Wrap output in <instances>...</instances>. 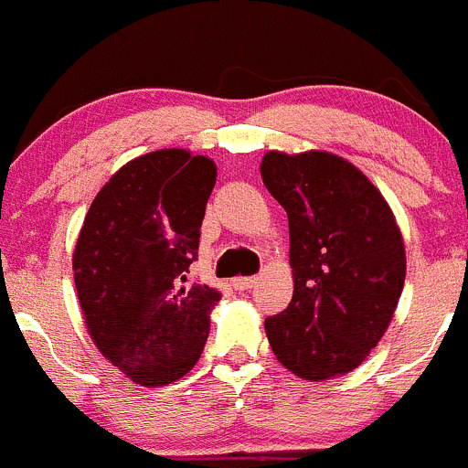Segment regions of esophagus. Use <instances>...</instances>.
<instances>
[{
	"label": "esophagus",
	"mask_w": 468,
	"mask_h": 468,
	"mask_svg": "<svg viewBox=\"0 0 468 468\" xmlns=\"http://www.w3.org/2000/svg\"><path fill=\"white\" fill-rule=\"evenodd\" d=\"M254 284H257V277H236V280L232 282V286L236 291H248V289H252Z\"/></svg>",
	"instance_id": "esophagus-1"
}]
</instances>
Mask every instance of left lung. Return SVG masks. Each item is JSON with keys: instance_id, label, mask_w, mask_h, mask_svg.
<instances>
[{"instance_id": "obj_1", "label": "left lung", "mask_w": 468, "mask_h": 468, "mask_svg": "<svg viewBox=\"0 0 468 468\" xmlns=\"http://www.w3.org/2000/svg\"><path fill=\"white\" fill-rule=\"evenodd\" d=\"M261 179L289 216L293 298L266 318L282 367L309 382L357 368L389 327L405 284L393 211L350 161L330 152H266Z\"/></svg>"}]
</instances>
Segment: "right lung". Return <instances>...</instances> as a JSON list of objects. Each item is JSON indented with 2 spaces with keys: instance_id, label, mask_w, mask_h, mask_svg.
<instances>
[{
  "instance_id": "add662e5",
  "label": "right lung",
  "mask_w": 468,
  "mask_h": 468,
  "mask_svg": "<svg viewBox=\"0 0 468 468\" xmlns=\"http://www.w3.org/2000/svg\"><path fill=\"white\" fill-rule=\"evenodd\" d=\"M216 164L156 150L129 161L92 200L72 268L97 350L141 387L186 376L205 350L220 293L186 286Z\"/></svg>"
}]
</instances>
